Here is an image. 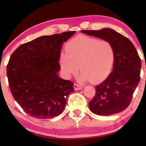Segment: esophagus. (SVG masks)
I'll list each match as a JSON object with an SVG mask.
<instances>
[{"instance_id":"34e87169","label":"esophagus","mask_w":146,"mask_h":146,"mask_svg":"<svg viewBox=\"0 0 146 146\" xmlns=\"http://www.w3.org/2000/svg\"><path fill=\"white\" fill-rule=\"evenodd\" d=\"M74 88L75 90H81L82 88V86L80 84H74Z\"/></svg>"}]
</instances>
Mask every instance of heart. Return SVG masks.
Here are the masks:
<instances>
[{"label":"heart","instance_id":"obj_1","mask_svg":"<svg viewBox=\"0 0 146 146\" xmlns=\"http://www.w3.org/2000/svg\"><path fill=\"white\" fill-rule=\"evenodd\" d=\"M114 51L109 42L80 35L70 40L66 52L60 56V64L68 78L82 72L79 80L98 82L109 75L112 68Z\"/></svg>","mask_w":146,"mask_h":146}]
</instances>
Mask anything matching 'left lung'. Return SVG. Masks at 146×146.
Instances as JSON below:
<instances>
[{
  "mask_svg": "<svg viewBox=\"0 0 146 146\" xmlns=\"http://www.w3.org/2000/svg\"><path fill=\"white\" fill-rule=\"evenodd\" d=\"M82 33L109 42L114 51L113 70L105 81L96 86V95L89 102L92 112L110 115L126 109L140 80L141 60L128 38L114 30L82 31Z\"/></svg>",
  "mask_w": 146,
  "mask_h": 146,
  "instance_id": "obj_1",
  "label": "left lung"
}]
</instances>
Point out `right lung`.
<instances>
[{
    "label": "right lung",
    "instance_id": "add662e5",
    "mask_svg": "<svg viewBox=\"0 0 146 146\" xmlns=\"http://www.w3.org/2000/svg\"><path fill=\"white\" fill-rule=\"evenodd\" d=\"M76 31L43 36L20 46L7 68L11 92L26 113L38 119L58 116L74 84L59 77L60 50Z\"/></svg>",
    "mask_w": 146,
    "mask_h": 146
}]
</instances>
